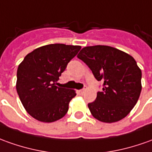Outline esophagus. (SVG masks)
<instances>
[{"label": "esophagus", "instance_id": "34e87169", "mask_svg": "<svg viewBox=\"0 0 152 152\" xmlns=\"http://www.w3.org/2000/svg\"><path fill=\"white\" fill-rule=\"evenodd\" d=\"M85 91H86V88H83V89L79 90V93H80L81 94H83L84 92H85Z\"/></svg>", "mask_w": 152, "mask_h": 152}]
</instances>
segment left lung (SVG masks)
Segmentation results:
<instances>
[{
  "label": "left lung",
  "mask_w": 152,
  "mask_h": 152,
  "mask_svg": "<svg viewBox=\"0 0 152 152\" xmlns=\"http://www.w3.org/2000/svg\"><path fill=\"white\" fill-rule=\"evenodd\" d=\"M77 57L102 83L96 100L88 104L92 115L108 123L125 118L136 105L142 91V71L133 57L107 45L84 47Z\"/></svg>",
  "instance_id": "8db88e82"
}]
</instances>
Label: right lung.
Here are the masks:
<instances>
[{"label":"right lung","mask_w":152,"mask_h":152,"mask_svg":"<svg viewBox=\"0 0 152 152\" xmlns=\"http://www.w3.org/2000/svg\"><path fill=\"white\" fill-rule=\"evenodd\" d=\"M80 49L78 45L52 44L39 47L25 57L17 69L16 90L31 117L52 122L67 113L76 93L55 83Z\"/></svg>","instance_id":"add662e5"}]
</instances>
